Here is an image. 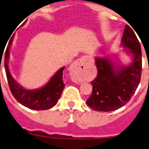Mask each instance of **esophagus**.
I'll list each match as a JSON object with an SVG mask.
<instances>
[{
    "label": "esophagus",
    "mask_w": 149,
    "mask_h": 149,
    "mask_svg": "<svg viewBox=\"0 0 149 149\" xmlns=\"http://www.w3.org/2000/svg\"><path fill=\"white\" fill-rule=\"evenodd\" d=\"M84 60H85V58L82 57V58H80L79 60H77L75 63H74L72 64V70L73 72H77V71L82 70L83 68H84Z\"/></svg>",
    "instance_id": "esophagus-1"
}]
</instances>
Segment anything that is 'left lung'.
Wrapping results in <instances>:
<instances>
[{
    "mask_svg": "<svg viewBox=\"0 0 149 149\" xmlns=\"http://www.w3.org/2000/svg\"><path fill=\"white\" fill-rule=\"evenodd\" d=\"M125 51L133 55L129 66H115L107 58L96 57L98 75L91 84L93 93L86 101L89 107L97 111L108 112L121 108L130 101L140 82L142 51L136 34L125 26L122 38Z\"/></svg>",
    "mask_w": 149,
    "mask_h": 149,
    "instance_id": "1",
    "label": "left lung"
}]
</instances>
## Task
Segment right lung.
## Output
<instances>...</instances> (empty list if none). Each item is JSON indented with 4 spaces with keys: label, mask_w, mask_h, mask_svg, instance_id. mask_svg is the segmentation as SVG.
<instances>
[{
    "label": "right lung",
    "mask_w": 149,
    "mask_h": 149,
    "mask_svg": "<svg viewBox=\"0 0 149 149\" xmlns=\"http://www.w3.org/2000/svg\"><path fill=\"white\" fill-rule=\"evenodd\" d=\"M13 39H10L6 48L4 57V68L10 91L14 98L20 104L28 108L36 110H44L53 107L56 104L63 93L65 84L63 81V67L50 79L43 87L36 90L24 89L13 79L10 74L8 61L10 58V49Z\"/></svg>",
    "instance_id": "right-lung-1"
}]
</instances>
